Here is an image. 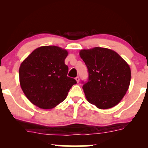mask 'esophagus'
<instances>
[{
    "instance_id": "1",
    "label": "esophagus",
    "mask_w": 148,
    "mask_h": 148,
    "mask_svg": "<svg viewBox=\"0 0 148 148\" xmlns=\"http://www.w3.org/2000/svg\"><path fill=\"white\" fill-rule=\"evenodd\" d=\"M75 80H76V82H77L79 83V82L80 79H79V77H77L75 78Z\"/></svg>"
}]
</instances>
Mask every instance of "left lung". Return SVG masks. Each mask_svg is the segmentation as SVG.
Listing matches in <instances>:
<instances>
[{"label":"left lung","instance_id":"1","mask_svg":"<svg viewBox=\"0 0 148 148\" xmlns=\"http://www.w3.org/2000/svg\"><path fill=\"white\" fill-rule=\"evenodd\" d=\"M88 70V80L82 82L87 100L100 109L118 104L128 90L131 69L114 50L95 47L79 52Z\"/></svg>","mask_w":148,"mask_h":148}]
</instances>
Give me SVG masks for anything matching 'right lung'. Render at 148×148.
<instances>
[{
  "mask_svg": "<svg viewBox=\"0 0 148 148\" xmlns=\"http://www.w3.org/2000/svg\"><path fill=\"white\" fill-rule=\"evenodd\" d=\"M66 50L56 46L34 50L19 67L20 86L28 100L43 109L52 108L65 100L76 80L67 76Z\"/></svg>",
  "mask_w": 148,
  "mask_h": 148,
  "instance_id": "add662e5",
  "label": "right lung"
}]
</instances>
